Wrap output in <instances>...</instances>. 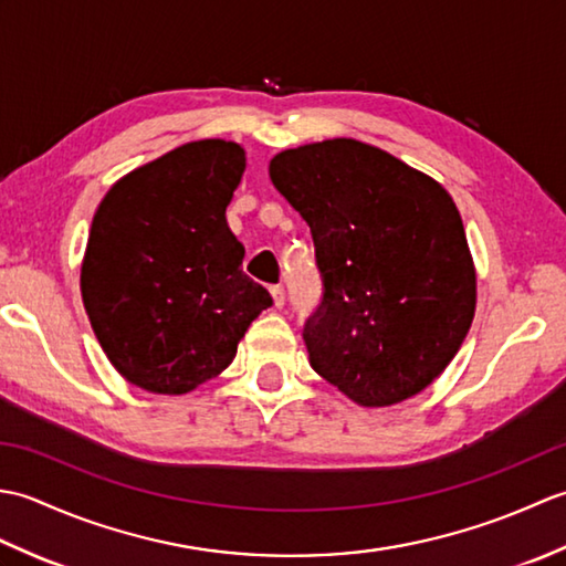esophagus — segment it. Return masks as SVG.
Wrapping results in <instances>:
<instances>
[{
	"instance_id": "esophagus-1",
	"label": "esophagus",
	"mask_w": 566,
	"mask_h": 566,
	"mask_svg": "<svg viewBox=\"0 0 566 566\" xmlns=\"http://www.w3.org/2000/svg\"><path fill=\"white\" fill-rule=\"evenodd\" d=\"M270 294H272V304H274L276 308H282V306H284V290H282V286H280V284L272 286Z\"/></svg>"
}]
</instances>
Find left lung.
<instances>
[{"instance_id":"obj_1","label":"left lung","mask_w":566,"mask_h":566,"mask_svg":"<svg viewBox=\"0 0 566 566\" xmlns=\"http://www.w3.org/2000/svg\"><path fill=\"white\" fill-rule=\"evenodd\" d=\"M270 179L308 223L326 290L304 328L311 367L363 408L423 391L476 311V268L448 189L355 138L276 153Z\"/></svg>"}]
</instances>
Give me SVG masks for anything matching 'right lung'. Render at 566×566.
I'll return each mask as SVG.
<instances>
[{
    "mask_svg": "<svg viewBox=\"0 0 566 566\" xmlns=\"http://www.w3.org/2000/svg\"><path fill=\"white\" fill-rule=\"evenodd\" d=\"M243 172L240 143L191 140L116 179L99 201L82 304L134 387L179 396L219 377L272 304L243 272L245 250L226 221Z\"/></svg>",
    "mask_w": 566,
    "mask_h": 566,
    "instance_id": "right-lung-1",
    "label": "right lung"
}]
</instances>
